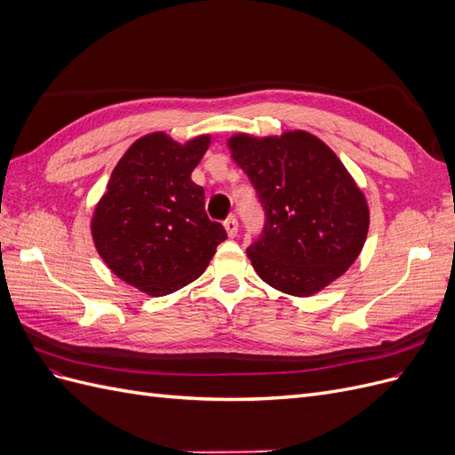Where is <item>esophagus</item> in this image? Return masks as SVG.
Here are the masks:
<instances>
[{
    "label": "esophagus",
    "instance_id": "esophagus-1",
    "mask_svg": "<svg viewBox=\"0 0 455 455\" xmlns=\"http://www.w3.org/2000/svg\"><path fill=\"white\" fill-rule=\"evenodd\" d=\"M224 228H226L229 237H235L237 233H239V222H237V218H235V216H229V218L226 220V222H224Z\"/></svg>",
    "mask_w": 455,
    "mask_h": 455
}]
</instances>
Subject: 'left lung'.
Masks as SVG:
<instances>
[{"label":"left lung","mask_w":455,"mask_h":455,"mask_svg":"<svg viewBox=\"0 0 455 455\" xmlns=\"http://www.w3.org/2000/svg\"><path fill=\"white\" fill-rule=\"evenodd\" d=\"M264 209L261 235L246 249L261 281L311 296L341 277L361 254L370 214L338 156L306 131L229 139Z\"/></svg>","instance_id":"obj_1"}]
</instances>
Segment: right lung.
<instances>
[{
	"mask_svg": "<svg viewBox=\"0 0 455 455\" xmlns=\"http://www.w3.org/2000/svg\"><path fill=\"white\" fill-rule=\"evenodd\" d=\"M211 136L178 144L154 132L136 140L109 176L91 222L94 246L121 281L167 296L201 277L226 241L204 212V189L191 172Z\"/></svg>",
	"mask_w": 455,
	"mask_h": 455,
	"instance_id": "obj_1",
	"label": "right lung"
}]
</instances>
